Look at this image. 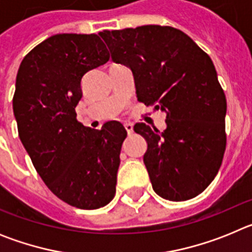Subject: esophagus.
Here are the masks:
<instances>
[{"label":"esophagus","instance_id":"esophagus-1","mask_svg":"<svg viewBox=\"0 0 252 252\" xmlns=\"http://www.w3.org/2000/svg\"><path fill=\"white\" fill-rule=\"evenodd\" d=\"M125 128H126L127 133L130 135V133H132L133 131V125L131 124V122H126V124H125Z\"/></svg>","mask_w":252,"mask_h":252}]
</instances>
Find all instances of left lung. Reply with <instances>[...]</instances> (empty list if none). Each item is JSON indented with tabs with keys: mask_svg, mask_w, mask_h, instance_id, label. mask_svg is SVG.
<instances>
[{
	"mask_svg": "<svg viewBox=\"0 0 252 252\" xmlns=\"http://www.w3.org/2000/svg\"><path fill=\"white\" fill-rule=\"evenodd\" d=\"M115 63L131 69L136 97L165 113L166 128L133 126L145 137L154 192L168 201L201 194L226 149L227 103L211 58L183 31L145 25L99 32Z\"/></svg>",
	"mask_w": 252,
	"mask_h": 252,
	"instance_id": "obj_1",
	"label": "left lung"
}]
</instances>
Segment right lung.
Masks as SVG:
<instances>
[{"mask_svg": "<svg viewBox=\"0 0 252 252\" xmlns=\"http://www.w3.org/2000/svg\"><path fill=\"white\" fill-rule=\"evenodd\" d=\"M108 59L98 35L57 34L22 59L16 77L12 107L22 145L51 192L82 209L113 199L127 136L117 121L101 130L77 121L84 74Z\"/></svg>", "mask_w": 252, "mask_h": 252, "instance_id": "obj_1", "label": "right lung"}]
</instances>
